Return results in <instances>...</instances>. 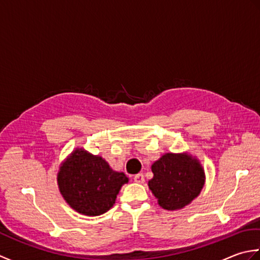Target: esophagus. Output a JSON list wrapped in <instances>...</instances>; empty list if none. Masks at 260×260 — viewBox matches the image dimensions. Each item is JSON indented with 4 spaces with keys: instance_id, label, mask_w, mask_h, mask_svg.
<instances>
[{
    "instance_id": "34e87169",
    "label": "esophagus",
    "mask_w": 260,
    "mask_h": 260,
    "mask_svg": "<svg viewBox=\"0 0 260 260\" xmlns=\"http://www.w3.org/2000/svg\"><path fill=\"white\" fill-rule=\"evenodd\" d=\"M134 181L136 182V183H144V181H145L144 175H143L142 173L136 174V175L134 176Z\"/></svg>"
}]
</instances>
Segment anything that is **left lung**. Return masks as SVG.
I'll list each match as a JSON object with an SVG mask.
<instances>
[{
    "mask_svg": "<svg viewBox=\"0 0 260 260\" xmlns=\"http://www.w3.org/2000/svg\"><path fill=\"white\" fill-rule=\"evenodd\" d=\"M148 189L158 206L170 211L183 209L200 194L206 174L200 161L190 153H165L152 164Z\"/></svg>",
    "mask_w": 260,
    "mask_h": 260,
    "instance_id": "8db88e82",
    "label": "left lung"
}]
</instances>
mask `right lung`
I'll list each match as a JSON object with an SVG mask.
<instances>
[{
    "label": "right lung",
    "mask_w": 260,
    "mask_h": 260,
    "mask_svg": "<svg viewBox=\"0 0 260 260\" xmlns=\"http://www.w3.org/2000/svg\"><path fill=\"white\" fill-rule=\"evenodd\" d=\"M57 182L64 201L75 211L95 217L114 206L128 178L114 171L102 156L77 147L60 164Z\"/></svg>",
    "instance_id": "1"
}]
</instances>
